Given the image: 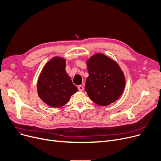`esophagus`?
I'll return each mask as SVG.
<instances>
[{
	"instance_id": "obj_1",
	"label": "esophagus",
	"mask_w": 161,
	"mask_h": 161,
	"mask_svg": "<svg viewBox=\"0 0 161 161\" xmlns=\"http://www.w3.org/2000/svg\"><path fill=\"white\" fill-rule=\"evenodd\" d=\"M78 90L80 91V92H82L84 90V86H82V85H79L78 86Z\"/></svg>"
}]
</instances>
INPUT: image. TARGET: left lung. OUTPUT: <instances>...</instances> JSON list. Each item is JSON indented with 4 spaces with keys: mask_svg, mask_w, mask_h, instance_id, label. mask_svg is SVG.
Instances as JSON below:
<instances>
[{
    "mask_svg": "<svg viewBox=\"0 0 161 161\" xmlns=\"http://www.w3.org/2000/svg\"><path fill=\"white\" fill-rule=\"evenodd\" d=\"M89 76L85 90L95 103L106 106L116 102L123 93L126 79L119 65L101 53L86 61Z\"/></svg>",
    "mask_w": 161,
    "mask_h": 161,
    "instance_id": "left-lung-1",
    "label": "left lung"
}]
</instances>
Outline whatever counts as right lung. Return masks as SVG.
<instances>
[{"mask_svg":"<svg viewBox=\"0 0 161 161\" xmlns=\"http://www.w3.org/2000/svg\"><path fill=\"white\" fill-rule=\"evenodd\" d=\"M65 67L66 61L64 58H53L45 64L37 80L38 96L52 108L64 106L78 90L66 73Z\"/></svg>","mask_w":161,"mask_h":161,"instance_id":"obj_1","label":"right lung"}]
</instances>
